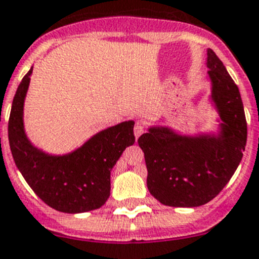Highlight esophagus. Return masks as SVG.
Masks as SVG:
<instances>
[{
  "instance_id": "1",
  "label": "esophagus",
  "mask_w": 259,
  "mask_h": 259,
  "mask_svg": "<svg viewBox=\"0 0 259 259\" xmlns=\"http://www.w3.org/2000/svg\"><path fill=\"white\" fill-rule=\"evenodd\" d=\"M145 133V125L142 122H137L136 126H134V136L136 138H139V136H142Z\"/></svg>"
}]
</instances>
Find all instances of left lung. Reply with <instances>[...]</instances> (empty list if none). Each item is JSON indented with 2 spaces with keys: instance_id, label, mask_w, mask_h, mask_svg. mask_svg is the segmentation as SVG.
I'll use <instances>...</instances> for the list:
<instances>
[{
  "instance_id": "obj_1",
  "label": "left lung",
  "mask_w": 259,
  "mask_h": 259,
  "mask_svg": "<svg viewBox=\"0 0 259 259\" xmlns=\"http://www.w3.org/2000/svg\"><path fill=\"white\" fill-rule=\"evenodd\" d=\"M211 103L219 114L218 133L185 136L151 126L138 139L145 152L147 188L160 203L198 207L228 184L246 146L248 126L241 95L223 62L207 49Z\"/></svg>"
}]
</instances>
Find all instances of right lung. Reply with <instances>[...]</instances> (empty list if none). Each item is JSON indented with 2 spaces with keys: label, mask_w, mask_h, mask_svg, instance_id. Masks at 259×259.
Instances as JSON below:
<instances>
[{
  "label": "right lung",
  "mask_w": 259,
  "mask_h": 259,
  "mask_svg": "<svg viewBox=\"0 0 259 259\" xmlns=\"http://www.w3.org/2000/svg\"><path fill=\"white\" fill-rule=\"evenodd\" d=\"M30 71L15 92L9 118V143L15 165L36 195L66 213L96 210L111 194V170L123 150L136 142L134 121H123L96 133L74 151L52 155L31 143L24 130L23 109Z\"/></svg>",
  "instance_id": "right-lung-1"
}]
</instances>
